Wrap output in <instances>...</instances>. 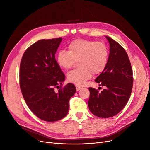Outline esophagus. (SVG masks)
Listing matches in <instances>:
<instances>
[{"label": "esophagus", "instance_id": "esophagus-1", "mask_svg": "<svg viewBox=\"0 0 150 150\" xmlns=\"http://www.w3.org/2000/svg\"><path fill=\"white\" fill-rule=\"evenodd\" d=\"M76 90L77 91H79L81 88H82V87H81V86H76Z\"/></svg>", "mask_w": 150, "mask_h": 150}]
</instances>
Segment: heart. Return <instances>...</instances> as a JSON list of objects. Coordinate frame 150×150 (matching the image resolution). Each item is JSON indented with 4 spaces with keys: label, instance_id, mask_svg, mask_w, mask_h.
Instances as JSON below:
<instances>
[{
    "label": "heart",
    "instance_id": "1",
    "mask_svg": "<svg viewBox=\"0 0 150 150\" xmlns=\"http://www.w3.org/2000/svg\"><path fill=\"white\" fill-rule=\"evenodd\" d=\"M68 50L58 52L56 61L59 66L68 69L78 62L79 68L69 72L67 79L77 85H83L91 78L92 74H101L105 69L109 58V51L104 42L78 39L68 46Z\"/></svg>",
    "mask_w": 150,
    "mask_h": 150
}]
</instances>
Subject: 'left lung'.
I'll use <instances>...</instances> for the list:
<instances>
[{"mask_svg": "<svg viewBox=\"0 0 150 150\" xmlns=\"http://www.w3.org/2000/svg\"><path fill=\"white\" fill-rule=\"evenodd\" d=\"M110 55L107 66L95 79L105 86L101 92L89 88L88 106L95 116L106 118L119 113L128 103L132 91L133 77L131 65L125 49L110 37Z\"/></svg>", "mask_w": 150, "mask_h": 150, "instance_id": "1", "label": "left lung"}]
</instances>
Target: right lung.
Here are the masks:
<instances>
[{
  "label": "right lung",
  "instance_id": "1",
  "mask_svg": "<svg viewBox=\"0 0 150 150\" xmlns=\"http://www.w3.org/2000/svg\"><path fill=\"white\" fill-rule=\"evenodd\" d=\"M62 39L38 40L25 51L20 65V87L27 105L39 118L49 122L67 115L69 99L76 91L72 83L54 90L65 80L55 59Z\"/></svg>",
  "mask_w": 150,
  "mask_h": 150
}]
</instances>
